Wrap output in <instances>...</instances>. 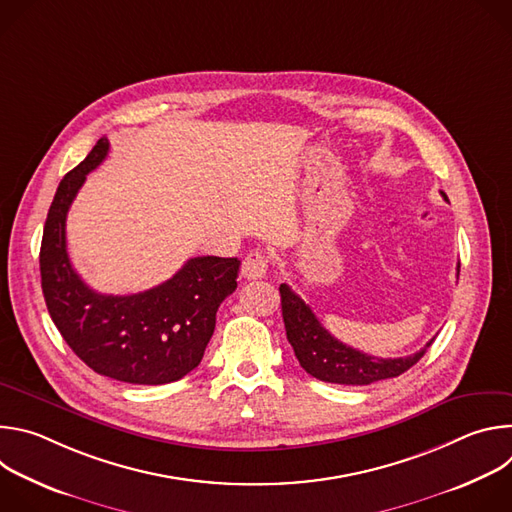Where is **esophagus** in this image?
Returning <instances> with one entry per match:
<instances>
[{
	"instance_id": "34e87169",
	"label": "esophagus",
	"mask_w": 512,
	"mask_h": 512,
	"mask_svg": "<svg viewBox=\"0 0 512 512\" xmlns=\"http://www.w3.org/2000/svg\"><path fill=\"white\" fill-rule=\"evenodd\" d=\"M269 257L263 251H249L247 257L243 259L241 273L245 279H261L267 273Z\"/></svg>"
}]
</instances>
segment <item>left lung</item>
<instances>
[{"label": "left lung", "mask_w": 512, "mask_h": 512, "mask_svg": "<svg viewBox=\"0 0 512 512\" xmlns=\"http://www.w3.org/2000/svg\"><path fill=\"white\" fill-rule=\"evenodd\" d=\"M279 294L285 334L291 348L296 352V358L308 375L324 383L371 385L383 379L399 377L409 371L433 344L431 338L419 352L401 358H379L364 354L336 340L320 324L312 308L298 294H294L289 285L281 283Z\"/></svg>", "instance_id": "8db88e82"}]
</instances>
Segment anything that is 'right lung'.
Returning <instances> with one entry per match:
<instances>
[{"label":"right lung","mask_w":512,"mask_h":512,"mask_svg":"<svg viewBox=\"0 0 512 512\" xmlns=\"http://www.w3.org/2000/svg\"><path fill=\"white\" fill-rule=\"evenodd\" d=\"M109 152L101 137L70 170L48 210L40 247L46 308L58 332L89 369L131 385H166L196 369L214 332L216 310L237 289V257H194L168 281L131 296H105L72 269L66 214L87 174Z\"/></svg>","instance_id":"obj_1"}]
</instances>
